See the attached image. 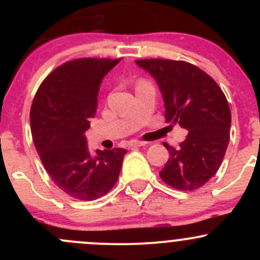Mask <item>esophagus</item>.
Instances as JSON below:
<instances>
[{
  "label": "esophagus",
  "instance_id": "obj_1",
  "mask_svg": "<svg viewBox=\"0 0 260 260\" xmlns=\"http://www.w3.org/2000/svg\"><path fill=\"white\" fill-rule=\"evenodd\" d=\"M146 142H143V141H131L129 143H128V146L129 147H141V146H145Z\"/></svg>",
  "mask_w": 260,
  "mask_h": 260
}]
</instances>
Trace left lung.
Wrapping results in <instances>:
<instances>
[{
    "mask_svg": "<svg viewBox=\"0 0 260 260\" xmlns=\"http://www.w3.org/2000/svg\"><path fill=\"white\" fill-rule=\"evenodd\" d=\"M138 65L157 80L165 118L187 129L177 148L164 142L170 158L159 177L181 191L198 190L219 170L230 140L232 113L226 96L209 74L182 60L141 59Z\"/></svg>",
    "mask_w": 260,
    "mask_h": 260,
    "instance_id": "left-lung-1",
    "label": "left lung"
}]
</instances>
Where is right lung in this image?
<instances>
[{
  "mask_svg": "<svg viewBox=\"0 0 260 260\" xmlns=\"http://www.w3.org/2000/svg\"><path fill=\"white\" fill-rule=\"evenodd\" d=\"M120 59L80 57L64 62L34 96L30 123L36 151L55 185L77 200H96L108 193L127 153L124 148L91 153L85 140L102 80Z\"/></svg>",
  "mask_w": 260,
  "mask_h": 260,
  "instance_id": "1",
  "label": "right lung"
}]
</instances>
